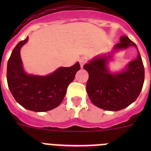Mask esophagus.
I'll use <instances>...</instances> for the list:
<instances>
[{
    "label": "esophagus",
    "instance_id": "esophagus-1",
    "mask_svg": "<svg viewBox=\"0 0 151 151\" xmlns=\"http://www.w3.org/2000/svg\"><path fill=\"white\" fill-rule=\"evenodd\" d=\"M85 63H86V59L85 58H81V59L79 60V63H80V66H81V67H83V66L85 64Z\"/></svg>",
    "mask_w": 151,
    "mask_h": 151
}]
</instances>
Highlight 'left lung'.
<instances>
[{"mask_svg":"<svg viewBox=\"0 0 151 151\" xmlns=\"http://www.w3.org/2000/svg\"><path fill=\"white\" fill-rule=\"evenodd\" d=\"M132 45L138 49L127 36H121L120 42L114 49H125ZM106 63V57H97L84 65L89 76L86 90L91 102L97 107L118 111L129 106L140 94L145 81V68L139 52L138 57L120 73H109Z\"/></svg>","mask_w":151,"mask_h":151,"instance_id":"obj_1","label":"left lung"}]
</instances>
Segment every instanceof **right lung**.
Returning a JSON list of instances; mask_svg holds the SVG:
<instances>
[{
	"instance_id": "obj_1",
	"label": "right lung",
	"mask_w": 151,
	"mask_h": 151,
	"mask_svg": "<svg viewBox=\"0 0 151 151\" xmlns=\"http://www.w3.org/2000/svg\"><path fill=\"white\" fill-rule=\"evenodd\" d=\"M27 41L28 37L19 41L8 60V87L16 101L24 108L35 112L48 111L60 104L80 65L76 63L70 67H60L47 76L27 75L22 68L19 53Z\"/></svg>"
}]
</instances>
